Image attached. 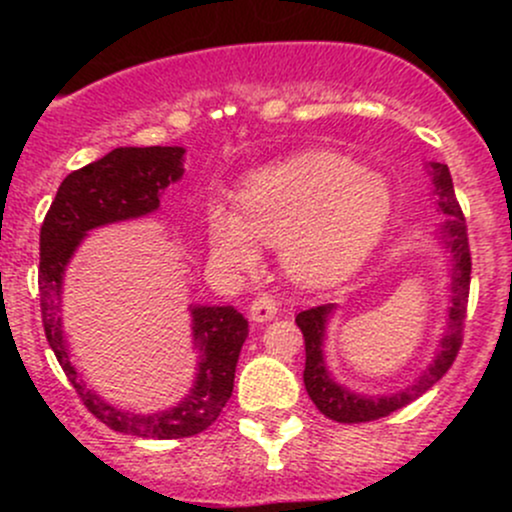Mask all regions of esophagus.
Returning <instances> with one entry per match:
<instances>
[{
    "mask_svg": "<svg viewBox=\"0 0 512 512\" xmlns=\"http://www.w3.org/2000/svg\"><path fill=\"white\" fill-rule=\"evenodd\" d=\"M276 310H279V303H276L269 293H262V296H257L255 301L250 303V317L255 322L272 320V317L276 315Z\"/></svg>",
    "mask_w": 512,
    "mask_h": 512,
    "instance_id": "1",
    "label": "esophagus"
}]
</instances>
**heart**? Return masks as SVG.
<instances>
[{
  "label": "heart",
  "mask_w": 512,
  "mask_h": 512,
  "mask_svg": "<svg viewBox=\"0 0 512 512\" xmlns=\"http://www.w3.org/2000/svg\"><path fill=\"white\" fill-rule=\"evenodd\" d=\"M383 178L337 154H298L240 182L236 209L209 207L207 233L216 262L250 274L264 245L281 248L286 272L298 284L339 281L373 250L390 216Z\"/></svg>",
  "instance_id": "obj_1"
}]
</instances>
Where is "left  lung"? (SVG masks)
I'll return each instance as SVG.
<instances>
[{
    "mask_svg": "<svg viewBox=\"0 0 512 512\" xmlns=\"http://www.w3.org/2000/svg\"><path fill=\"white\" fill-rule=\"evenodd\" d=\"M431 182L433 195L438 199V211L445 216L443 221V243L450 252V279H452V298L448 310V330L440 339L438 354L433 363L424 370L414 385L407 390L395 392L387 397H361L349 392L346 387L337 385L332 380L330 370L322 358V339H325V322L330 317L332 303L308 308L296 315V325L301 327L305 339V370L303 383L308 390L310 399L327 419L339 421V424H366V421L383 419L390 416L392 411L407 407L409 402L419 399L426 390L448 373L452 363L462 346L464 332V317H467V301H469V281H472V252H469L467 238V223L460 202L455 197V187H452L450 170L445 163H431Z\"/></svg>",
    "mask_w": 512,
    "mask_h": 512,
    "instance_id": "8db88e82",
    "label": "left lung"
}]
</instances>
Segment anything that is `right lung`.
Masks as SVG:
<instances>
[{
    "instance_id": "add662e5",
    "label": "right lung",
    "mask_w": 512,
    "mask_h": 512,
    "mask_svg": "<svg viewBox=\"0 0 512 512\" xmlns=\"http://www.w3.org/2000/svg\"><path fill=\"white\" fill-rule=\"evenodd\" d=\"M180 146H125L74 170L62 180L40 226V315L45 337L84 407L117 433L137 438H190L219 419L233 392L236 363L248 337V320L231 305L192 308V332L199 351L195 387L178 407L158 414H134L108 404L81 380L62 332V274L76 245L91 228L137 219L158 209V197L182 175Z\"/></svg>"
}]
</instances>
